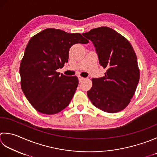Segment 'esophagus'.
Wrapping results in <instances>:
<instances>
[{
  "label": "esophagus",
  "instance_id": "obj_1",
  "mask_svg": "<svg viewBox=\"0 0 157 157\" xmlns=\"http://www.w3.org/2000/svg\"><path fill=\"white\" fill-rule=\"evenodd\" d=\"M78 79H79V82H81L83 79H84V78H83V77H82V76H80V75H79V76H78Z\"/></svg>",
  "mask_w": 157,
  "mask_h": 157
}]
</instances>
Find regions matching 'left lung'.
<instances>
[{
  "mask_svg": "<svg viewBox=\"0 0 157 157\" xmlns=\"http://www.w3.org/2000/svg\"><path fill=\"white\" fill-rule=\"evenodd\" d=\"M93 41L104 77L93 78L87 95L92 103L107 113L122 111L129 104L140 81L136 54L128 40L116 30L101 26L83 33Z\"/></svg>",
  "mask_w": 157,
  "mask_h": 157,
  "instance_id": "8db88e82",
  "label": "left lung"
}]
</instances>
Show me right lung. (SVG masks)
I'll list each match as a JSON object with an SVG mask.
<instances>
[{
	"label": "right lung",
	"mask_w": 157,
	"mask_h": 157,
	"mask_svg": "<svg viewBox=\"0 0 157 157\" xmlns=\"http://www.w3.org/2000/svg\"><path fill=\"white\" fill-rule=\"evenodd\" d=\"M79 33L47 29L34 35L21 60V88L36 111L55 114L69 105L78 86L77 76L56 71L68 62L69 49L75 44H88Z\"/></svg>",
	"instance_id": "1"
}]
</instances>
